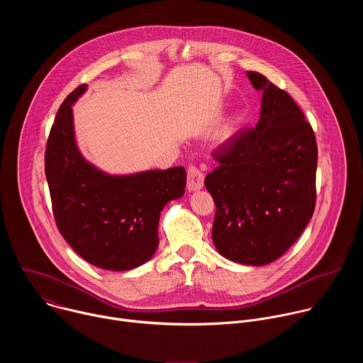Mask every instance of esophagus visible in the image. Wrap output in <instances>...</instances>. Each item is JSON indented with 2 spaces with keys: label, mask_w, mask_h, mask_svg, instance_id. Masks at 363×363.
Masks as SVG:
<instances>
[{
  "label": "esophagus",
  "mask_w": 363,
  "mask_h": 363,
  "mask_svg": "<svg viewBox=\"0 0 363 363\" xmlns=\"http://www.w3.org/2000/svg\"><path fill=\"white\" fill-rule=\"evenodd\" d=\"M203 186V174L195 168L189 167L188 168V189L189 191H199Z\"/></svg>",
  "instance_id": "obj_1"
}]
</instances>
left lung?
<instances>
[{
	"label": "left lung",
	"mask_w": 363,
	"mask_h": 363,
	"mask_svg": "<svg viewBox=\"0 0 363 363\" xmlns=\"http://www.w3.org/2000/svg\"><path fill=\"white\" fill-rule=\"evenodd\" d=\"M262 90L260 121L224 142L220 164L205 178L217 205L213 241L245 266H266L300 237L315 211L318 146L291 96L263 74L247 72Z\"/></svg>",
	"instance_id": "1"
}]
</instances>
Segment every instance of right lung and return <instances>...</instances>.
<instances>
[{
	"instance_id": "right-lung-1",
	"label": "right lung",
	"mask_w": 363,
	"mask_h": 363,
	"mask_svg": "<svg viewBox=\"0 0 363 363\" xmlns=\"http://www.w3.org/2000/svg\"><path fill=\"white\" fill-rule=\"evenodd\" d=\"M87 90L70 93L51 126L45 147V178L59 231L84 260L99 269L132 270L160 245L164 206L185 192L184 167L111 175L79 150L72 106Z\"/></svg>"
}]
</instances>
